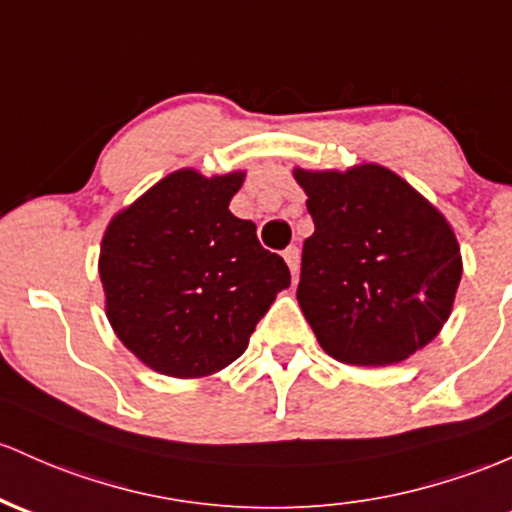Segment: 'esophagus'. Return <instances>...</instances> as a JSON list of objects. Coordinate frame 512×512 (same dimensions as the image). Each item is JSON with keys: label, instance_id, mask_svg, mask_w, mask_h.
Segmentation results:
<instances>
[{"label": "esophagus", "instance_id": "obj_1", "mask_svg": "<svg viewBox=\"0 0 512 512\" xmlns=\"http://www.w3.org/2000/svg\"><path fill=\"white\" fill-rule=\"evenodd\" d=\"M284 260H286V265H289L291 274H294V279L299 277V265H301V252H299V247H296V245L286 247V250H284Z\"/></svg>", "mask_w": 512, "mask_h": 512}]
</instances>
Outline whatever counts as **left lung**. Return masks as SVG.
<instances>
[{
    "mask_svg": "<svg viewBox=\"0 0 512 512\" xmlns=\"http://www.w3.org/2000/svg\"><path fill=\"white\" fill-rule=\"evenodd\" d=\"M294 177L316 226L296 299L320 347L345 364L386 367L428 345L462 279L442 213L379 165Z\"/></svg>",
    "mask_w": 512,
    "mask_h": 512,
    "instance_id": "obj_1",
    "label": "left lung"
}]
</instances>
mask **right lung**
<instances>
[{
  "instance_id": "right-lung-1",
  "label": "right lung",
  "mask_w": 512,
  "mask_h": 512,
  "mask_svg": "<svg viewBox=\"0 0 512 512\" xmlns=\"http://www.w3.org/2000/svg\"><path fill=\"white\" fill-rule=\"evenodd\" d=\"M243 174L179 170L109 223L99 277L116 335L155 372L194 379L245 352L289 267L228 211Z\"/></svg>"
}]
</instances>
